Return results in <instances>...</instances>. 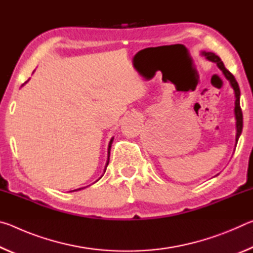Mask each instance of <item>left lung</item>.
<instances>
[{
  "instance_id": "obj_1",
  "label": "left lung",
  "mask_w": 253,
  "mask_h": 253,
  "mask_svg": "<svg viewBox=\"0 0 253 253\" xmlns=\"http://www.w3.org/2000/svg\"><path fill=\"white\" fill-rule=\"evenodd\" d=\"M202 54L208 60H210V61L216 63L217 67L220 68V70L223 72V75L225 76V78L230 81V84H231V85H232V88H233V90H234V93H235L234 114H235V119H237V136H235V145H237L239 137H240V135H241L242 127H243L242 110H241V107H240V88H239V84L237 83V80H235L234 76L231 74V72L224 67V63L222 62V60L220 59V57H217V55L214 54L213 52H205V51H203Z\"/></svg>"
}]
</instances>
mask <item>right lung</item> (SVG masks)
Instances as JSON below:
<instances>
[{
  "instance_id": "obj_1",
  "label": "right lung",
  "mask_w": 253,
  "mask_h": 253,
  "mask_svg": "<svg viewBox=\"0 0 253 253\" xmlns=\"http://www.w3.org/2000/svg\"><path fill=\"white\" fill-rule=\"evenodd\" d=\"M113 140H114V138H111L110 139V142H109V146H108V161H107V164H106V169H107V166H108V164H109V154H110V147H111V144H113ZM106 169H105V172H106Z\"/></svg>"
}]
</instances>
